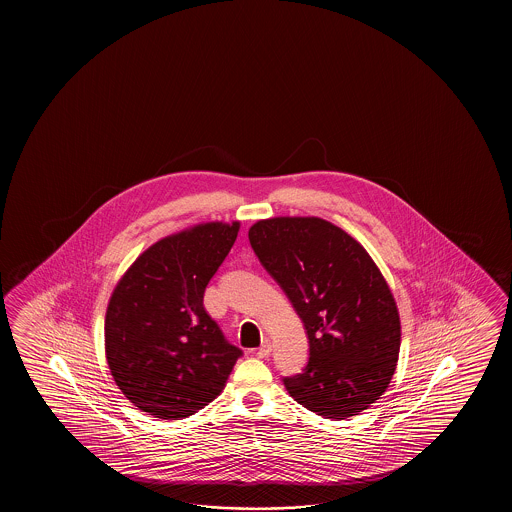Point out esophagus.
<instances>
[{"label":"esophagus","instance_id":"1","mask_svg":"<svg viewBox=\"0 0 512 512\" xmlns=\"http://www.w3.org/2000/svg\"><path fill=\"white\" fill-rule=\"evenodd\" d=\"M256 355H258V359H267V357L271 355V346H269V344H263V346L256 351Z\"/></svg>","mask_w":512,"mask_h":512}]
</instances>
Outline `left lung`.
Masks as SVG:
<instances>
[{
    "label": "left lung",
    "instance_id": "1",
    "mask_svg": "<svg viewBox=\"0 0 512 512\" xmlns=\"http://www.w3.org/2000/svg\"><path fill=\"white\" fill-rule=\"evenodd\" d=\"M249 241L309 338L304 373L283 379L289 395L335 421L368 410L392 382L401 349L399 309L377 263L315 216L260 219Z\"/></svg>",
    "mask_w": 512,
    "mask_h": 512
}]
</instances>
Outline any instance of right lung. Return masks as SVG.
Wrapping results in <instances>:
<instances>
[{
	"label": "right lung",
	"instance_id": "obj_1",
	"mask_svg": "<svg viewBox=\"0 0 512 512\" xmlns=\"http://www.w3.org/2000/svg\"><path fill=\"white\" fill-rule=\"evenodd\" d=\"M240 221H208L155 241L122 274L104 322L120 392L159 419L194 415L223 392L241 349L210 318L203 294Z\"/></svg>",
	"mask_w": 512,
	"mask_h": 512
}]
</instances>
